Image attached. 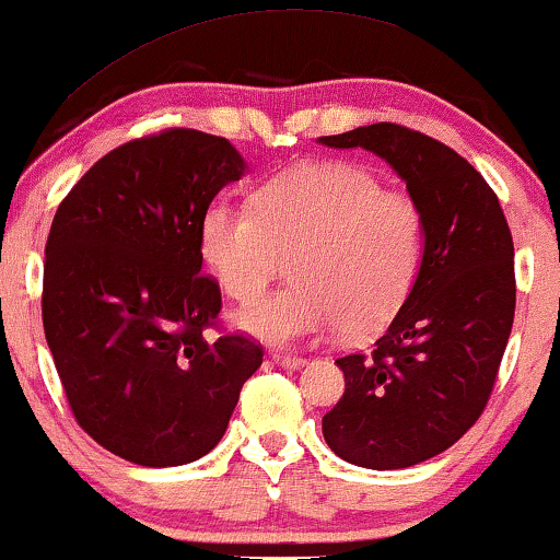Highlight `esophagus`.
Wrapping results in <instances>:
<instances>
[{
	"label": "esophagus",
	"mask_w": 560,
	"mask_h": 560,
	"mask_svg": "<svg viewBox=\"0 0 560 560\" xmlns=\"http://www.w3.org/2000/svg\"><path fill=\"white\" fill-rule=\"evenodd\" d=\"M272 363H278L282 369H303L305 359H300V355H288V353H272Z\"/></svg>",
	"instance_id": "obj_1"
}]
</instances>
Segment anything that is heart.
Segmentation results:
<instances>
[{"instance_id":"b5f03b06","label":"heart","mask_w":560,"mask_h":560,"mask_svg":"<svg viewBox=\"0 0 560 560\" xmlns=\"http://www.w3.org/2000/svg\"><path fill=\"white\" fill-rule=\"evenodd\" d=\"M424 240L419 201L348 161L293 166L255 205L217 199L199 230L201 260L242 305L260 300L293 257L295 285L237 315L245 334L272 346L338 328L351 340L381 334L411 295Z\"/></svg>"}]
</instances>
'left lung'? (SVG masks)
<instances>
[{"instance_id": "obj_1", "label": "left lung", "mask_w": 560, "mask_h": 560, "mask_svg": "<svg viewBox=\"0 0 560 560\" xmlns=\"http://www.w3.org/2000/svg\"><path fill=\"white\" fill-rule=\"evenodd\" d=\"M318 143L384 159L427 226L415 288L376 351L336 361L346 392L323 436L351 465H419L452 447L490 399L515 315L513 237L495 191L450 145L396 124Z\"/></svg>"}]
</instances>
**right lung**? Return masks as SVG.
<instances>
[{"mask_svg": "<svg viewBox=\"0 0 560 560\" xmlns=\"http://www.w3.org/2000/svg\"><path fill=\"white\" fill-rule=\"evenodd\" d=\"M247 174L222 136L172 128L118 145L80 179L45 247L43 323L78 424L113 455L176 467L217 447L262 348L201 336L222 307L199 230Z\"/></svg>", "mask_w": 560, "mask_h": 560, "instance_id": "right-lung-1", "label": "right lung"}]
</instances>
